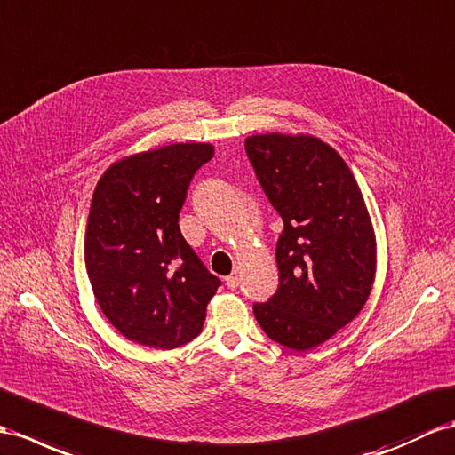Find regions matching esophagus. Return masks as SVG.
Returning a JSON list of instances; mask_svg holds the SVG:
<instances>
[{
    "instance_id": "1",
    "label": "esophagus",
    "mask_w": 455,
    "mask_h": 455,
    "mask_svg": "<svg viewBox=\"0 0 455 455\" xmlns=\"http://www.w3.org/2000/svg\"><path fill=\"white\" fill-rule=\"evenodd\" d=\"M227 286L230 290H236L240 286V275L238 273H232L230 276H227Z\"/></svg>"
}]
</instances>
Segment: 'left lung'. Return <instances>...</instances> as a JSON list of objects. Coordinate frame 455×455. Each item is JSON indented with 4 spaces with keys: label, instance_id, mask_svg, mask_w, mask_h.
I'll return each instance as SVG.
<instances>
[{
    "label": "left lung",
    "instance_id": "obj_1",
    "mask_svg": "<svg viewBox=\"0 0 455 455\" xmlns=\"http://www.w3.org/2000/svg\"><path fill=\"white\" fill-rule=\"evenodd\" d=\"M246 154L284 223L278 290L253 304V315L271 340L306 352L363 309L377 273L375 230L352 171L321 138L253 134Z\"/></svg>",
    "mask_w": 455,
    "mask_h": 455
}]
</instances>
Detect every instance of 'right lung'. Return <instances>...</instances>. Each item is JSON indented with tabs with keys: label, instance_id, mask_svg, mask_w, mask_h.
Here are the masks:
<instances>
[{
	"label": "right lung",
	"instance_id": "right-lung-1",
	"mask_svg": "<svg viewBox=\"0 0 455 455\" xmlns=\"http://www.w3.org/2000/svg\"><path fill=\"white\" fill-rule=\"evenodd\" d=\"M205 142H179L123 157L92 196L84 261L103 315L128 340L172 349L202 332L220 284L180 235L194 172L213 157Z\"/></svg>",
	"mask_w": 455,
	"mask_h": 455
}]
</instances>
